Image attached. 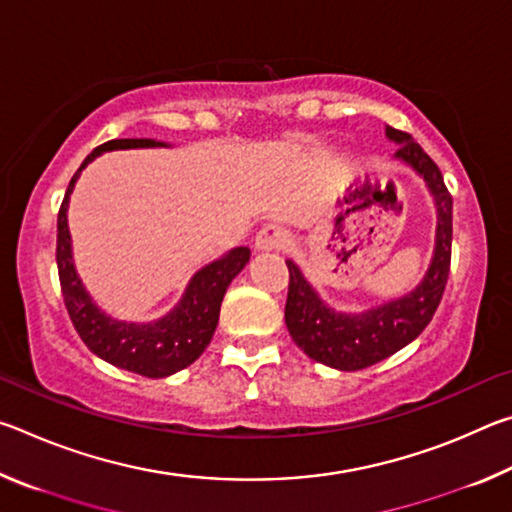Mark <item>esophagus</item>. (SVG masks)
Instances as JSON below:
<instances>
[{
	"instance_id": "1",
	"label": "esophagus",
	"mask_w": 512,
	"mask_h": 512,
	"mask_svg": "<svg viewBox=\"0 0 512 512\" xmlns=\"http://www.w3.org/2000/svg\"><path fill=\"white\" fill-rule=\"evenodd\" d=\"M289 244H291L289 232L280 228V225H264L255 237L257 250H284Z\"/></svg>"
}]
</instances>
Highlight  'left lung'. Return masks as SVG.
<instances>
[{
	"label": "left lung",
	"instance_id": "obj_1",
	"mask_svg": "<svg viewBox=\"0 0 512 512\" xmlns=\"http://www.w3.org/2000/svg\"><path fill=\"white\" fill-rule=\"evenodd\" d=\"M386 135L400 144L395 158L420 173L436 201V248L424 280L402 298L384 302L363 314H343L329 309L311 289L300 268L291 259L287 262L289 296L284 320L291 339L307 357L348 372L375 366L418 339L443 300L452 264V194L447 192L443 173L409 133L386 126Z\"/></svg>",
	"mask_w": 512,
	"mask_h": 512
}]
</instances>
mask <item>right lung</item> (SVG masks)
<instances>
[{"instance_id":"1","label":"right lung","mask_w":512,"mask_h":512,"mask_svg":"<svg viewBox=\"0 0 512 512\" xmlns=\"http://www.w3.org/2000/svg\"><path fill=\"white\" fill-rule=\"evenodd\" d=\"M149 146H167L155 140H110L94 149L83 160L79 171L69 180L63 203L58 210V237H56V264L60 277V291L72 318L76 332L88 348L112 366L137 372L142 377H169L173 372L187 368L201 357L210 345L212 334L219 323L221 302L225 289L248 264L250 250L239 246L216 262L203 266L185 291L183 300L167 316L153 323H126L115 320L94 305L85 291L72 259V237L67 228V203L76 178L88 164L103 151L115 149H149Z\"/></svg>"}]
</instances>
